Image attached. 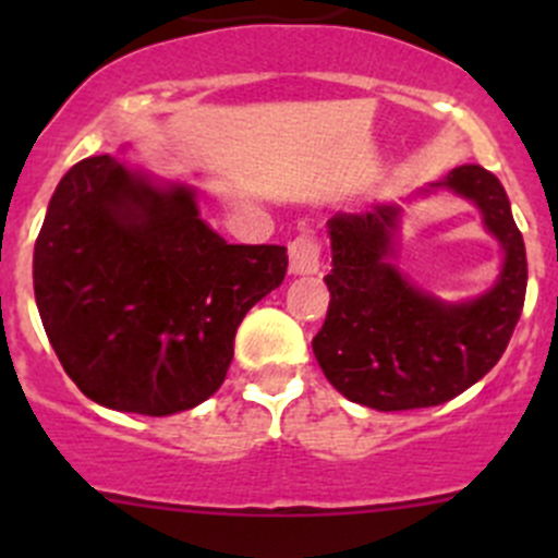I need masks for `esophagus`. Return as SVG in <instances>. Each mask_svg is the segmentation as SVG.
<instances>
[{
  "label": "esophagus",
  "mask_w": 558,
  "mask_h": 558,
  "mask_svg": "<svg viewBox=\"0 0 558 558\" xmlns=\"http://www.w3.org/2000/svg\"><path fill=\"white\" fill-rule=\"evenodd\" d=\"M289 258H291V272L294 275H318V267H320L318 240H315L313 234H300L296 240H291Z\"/></svg>",
  "instance_id": "esophagus-1"
}]
</instances>
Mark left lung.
<instances>
[{
	"instance_id": "obj_1",
	"label": "left lung",
	"mask_w": 558,
	"mask_h": 558,
	"mask_svg": "<svg viewBox=\"0 0 558 558\" xmlns=\"http://www.w3.org/2000/svg\"><path fill=\"white\" fill-rule=\"evenodd\" d=\"M464 196L502 247L492 289L446 302L399 269L402 207L378 202L364 213H335L329 313L313 337L326 380L373 410L435 408L483 378L508 348L526 296V251L502 183L477 165L456 167L429 189Z\"/></svg>"
}]
</instances>
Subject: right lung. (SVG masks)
<instances>
[{"label": "right lung", "instance_id": "right-lung-1", "mask_svg": "<svg viewBox=\"0 0 558 558\" xmlns=\"http://www.w3.org/2000/svg\"><path fill=\"white\" fill-rule=\"evenodd\" d=\"M283 245H229L196 189L121 156L56 185L35 243V300L64 373L102 408L172 415L218 391L240 320L286 278Z\"/></svg>", "mask_w": 558, "mask_h": 558}]
</instances>
